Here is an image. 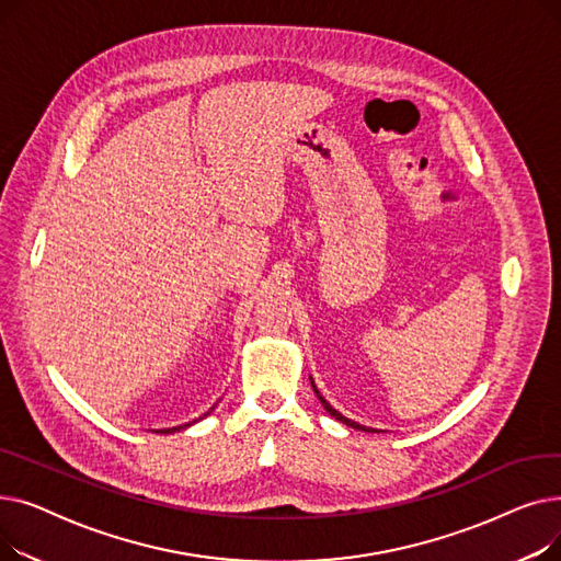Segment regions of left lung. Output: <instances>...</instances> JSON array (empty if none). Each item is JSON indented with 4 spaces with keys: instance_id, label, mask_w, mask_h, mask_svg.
Returning a JSON list of instances; mask_svg holds the SVG:
<instances>
[{
    "instance_id": "left-lung-1",
    "label": "left lung",
    "mask_w": 561,
    "mask_h": 561,
    "mask_svg": "<svg viewBox=\"0 0 561 561\" xmlns=\"http://www.w3.org/2000/svg\"><path fill=\"white\" fill-rule=\"evenodd\" d=\"M311 387H313V391H316V396H318L320 404H322V407H325V411H328V414H330V416H334L336 421L345 423L347 427H355V430H362V432H377V430H373V427H366V425H359V423H355V421H350V419H345V416L341 414V411H336V409H334V407H332V404H330V402H328L325 398H322V396H320V391H318V389H316V385H313V379H311Z\"/></svg>"
}]
</instances>
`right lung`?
<instances>
[{"mask_svg":"<svg viewBox=\"0 0 561 561\" xmlns=\"http://www.w3.org/2000/svg\"><path fill=\"white\" fill-rule=\"evenodd\" d=\"M214 409H216V404H214V407H211L209 411H206V414H204V416H209ZM204 416H202V419H204ZM197 421H199V419H197ZM197 421H193V423H197ZM193 423H186V425H176V427H168V430H157V432H161V434H170V432H180V430H186V427H191Z\"/></svg>","mask_w":561,"mask_h":561,"instance_id":"add662e5","label":"right lung"}]
</instances>
